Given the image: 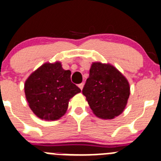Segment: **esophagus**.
<instances>
[{"label":"esophagus","instance_id":"obj_1","mask_svg":"<svg viewBox=\"0 0 161 161\" xmlns=\"http://www.w3.org/2000/svg\"><path fill=\"white\" fill-rule=\"evenodd\" d=\"M78 86H79V88H80V89H83V87H84V83H81V84H80V85H78Z\"/></svg>","mask_w":161,"mask_h":161}]
</instances>
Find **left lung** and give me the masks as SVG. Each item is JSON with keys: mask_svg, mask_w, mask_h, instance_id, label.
I'll return each instance as SVG.
<instances>
[{"mask_svg": "<svg viewBox=\"0 0 161 161\" xmlns=\"http://www.w3.org/2000/svg\"><path fill=\"white\" fill-rule=\"evenodd\" d=\"M82 92L97 117L110 120L125 110L130 87L128 80L114 66L94 62Z\"/></svg>", "mask_w": 161, "mask_h": 161, "instance_id": "obj_1", "label": "left lung"}]
</instances>
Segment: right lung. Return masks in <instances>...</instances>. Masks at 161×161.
Returning a JSON list of instances; mask_svg holds the SVG:
<instances>
[{"label": "right lung", "instance_id": "right-lung-1", "mask_svg": "<svg viewBox=\"0 0 161 161\" xmlns=\"http://www.w3.org/2000/svg\"><path fill=\"white\" fill-rule=\"evenodd\" d=\"M71 71L61 63H45L34 71L25 83V93L29 108L37 117L56 120L66 113L69 101L80 89L72 83Z\"/></svg>", "mask_w": 161, "mask_h": 161}]
</instances>
